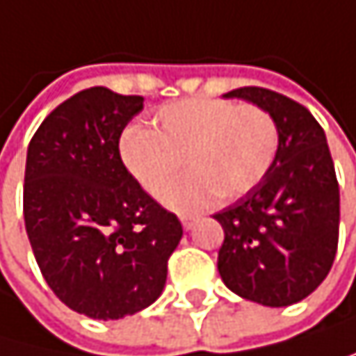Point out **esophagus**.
<instances>
[{"label":"esophagus","mask_w":356,"mask_h":356,"mask_svg":"<svg viewBox=\"0 0 356 356\" xmlns=\"http://www.w3.org/2000/svg\"><path fill=\"white\" fill-rule=\"evenodd\" d=\"M181 223H184V227H186V230H192V227H194V223H196V219H194L192 215H181Z\"/></svg>","instance_id":"1"}]
</instances>
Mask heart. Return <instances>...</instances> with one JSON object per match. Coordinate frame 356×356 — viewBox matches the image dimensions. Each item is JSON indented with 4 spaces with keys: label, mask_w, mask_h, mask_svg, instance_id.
<instances>
[{
    "label": "heart",
    "mask_w": 356,
    "mask_h": 356,
    "mask_svg": "<svg viewBox=\"0 0 356 356\" xmlns=\"http://www.w3.org/2000/svg\"><path fill=\"white\" fill-rule=\"evenodd\" d=\"M278 145L281 133L268 109L196 97L164 105L156 113V131L139 122L126 126L120 158L149 196H160L184 160L188 172L164 200L175 209H198L217 196L236 200L257 188Z\"/></svg>",
    "instance_id": "b5f03b06"
}]
</instances>
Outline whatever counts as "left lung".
I'll use <instances>...</instances> for the list:
<instances>
[{
  "mask_svg": "<svg viewBox=\"0 0 356 356\" xmlns=\"http://www.w3.org/2000/svg\"><path fill=\"white\" fill-rule=\"evenodd\" d=\"M268 109L281 133L264 181L213 217L223 227L217 270L236 296L281 308L310 296L332 270L340 186L325 133L293 99L259 86L223 95Z\"/></svg>",
  "mask_w": 356,
  "mask_h": 356,
  "instance_id": "8db88e82",
  "label": "left lung"
}]
</instances>
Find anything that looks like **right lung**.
Masks as SVG:
<instances>
[{
	"label": "right lung",
	"instance_id": "1",
	"mask_svg": "<svg viewBox=\"0 0 356 356\" xmlns=\"http://www.w3.org/2000/svg\"><path fill=\"white\" fill-rule=\"evenodd\" d=\"M143 97L86 88L35 131L22 213L35 261L54 296L90 318L115 321L154 304L181 221L145 194L120 158V135Z\"/></svg>",
	"mask_w": 356,
	"mask_h": 356
}]
</instances>
